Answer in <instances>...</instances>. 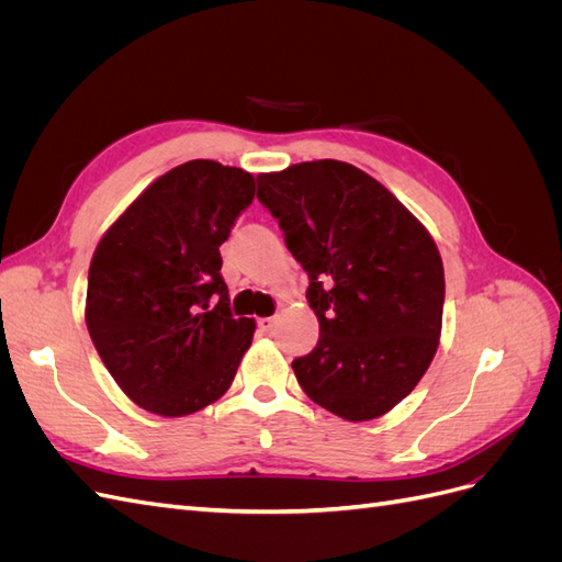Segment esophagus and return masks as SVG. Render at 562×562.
Here are the masks:
<instances>
[{
	"label": "esophagus",
	"mask_w": 562,
	"mask_h": 562,
	"mask_svg": "<svg viewBox=\"0 0 562 562\" xmlns=\"http://www.w3.org/2000/svg\"><path fill=\"white\" fill-rule=\"evenodd\" d=\"M274 326H277V318H260V321H258L260 333H269Z\"/></svg>",
	"instance_id": "obj_1"
}]
</instances>
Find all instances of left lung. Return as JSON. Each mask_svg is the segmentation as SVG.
<instances>
[{
	"label": "left lung",
	"mask_w": 562,
	"mask_h": 562,
	"mask_svg": "<svg viewBox=\"0 0 562 562\" xmlns=\"http://www.w3.org/2000/svg\"><path fill=\"white\" fill-rule=\"evenodd\" d=\"M258 199L310 274L318 342L293 361L300 386L342 419L382 417L438 349L446 274L431 234L382 182L335 159L260 173Z\"/></svg>",
	"instance_id": "1"
}]
</instances>
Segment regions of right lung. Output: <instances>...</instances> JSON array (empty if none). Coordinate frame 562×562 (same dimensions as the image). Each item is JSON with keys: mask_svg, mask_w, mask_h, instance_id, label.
<instances>
[{"mask_svg": "<svg viewBox=\"0 0 562 562\" xmlns=\"http://www.w3.org/2000/svg\"><path fill=\"white\" fill-rule=\"evenodd\" d=\"M255 196L244 168L180 164L98 241L87 328L119 389L147 413L184 417L229 389L255 333L234 318L220 246Z\"/></svg>", "mask_w": 562, "mask_h": 562, "instance_id": "add662e5", "label": "right lung"}]
</instances>
